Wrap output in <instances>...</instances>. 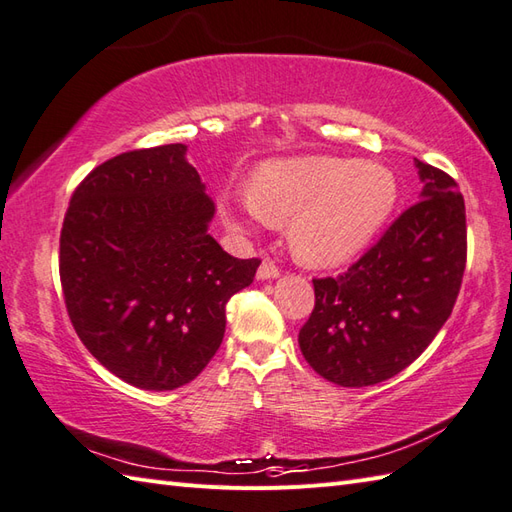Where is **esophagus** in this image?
I'll use <instances>...</instances> for the list:
<instances>
[{
	"label": "esophagus",
	"instance_id": "obj_1",
	"mask_svg": "<svg viewBox=\"0 0 512 512\" xmlns=\"http://www.w3.org/2000/svg\"><path fill=\"white\" fill-rule=\"evenodd\" d=\"M281 275V270H279V266L275 264V261H270V259H264L261 261V266L257 268V279H277Z\"/></svg>",
	"mask_w": 512,
	"mask_h": 512
}]
</instances>
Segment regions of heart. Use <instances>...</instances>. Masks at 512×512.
<instances>
[{
  "instance_id": "b5f03b06",
  "label": "heart",
  "mask_w": 512,
  "mask_h": 512,
  "mask_svg": "<svg viewBox=\"0 0 512 512\" xmlns=\"http://www.w3.org/2000/svg\"><path fill=\"white\" fill-rule=\"evenodd\" d=\"M395 174L379 163L344 157L275 159L251 176V192L224 194L222 216L233 231L288 222L292 253L310 266H336L358 255L397 202Z\"/></svg>"
}]
</instances>
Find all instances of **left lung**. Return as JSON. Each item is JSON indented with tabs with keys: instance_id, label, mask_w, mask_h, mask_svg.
<instances>
[{
	"instance_id": "1",
	"label": "left lung",
	"mask_w": 512,
	"mask_h": 512,
	"mask_svg": "<svg viewBox=\"0 0 512 512\" xmlns=\"http://www.w3.org/2000/svg\"><path fill=\"white\" fill-rule=\"evenodd\" d=\"M421 200L338 277L314 279L316 303L299 331L303 358L344 388L397 375L430 347L458 299L467 216L458 183L414 161Z\"/></svg>"
}]
</instances>
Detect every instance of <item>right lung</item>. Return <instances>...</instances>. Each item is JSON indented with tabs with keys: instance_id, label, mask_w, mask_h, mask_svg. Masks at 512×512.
<instances>
[{
	"instance_id": "right-lung-1",
	"label": "right lung",
	"mask_w": 512,
	"mask_h": 512,
	"mask_svg": "<svg viewBox=\"0 0 512 512\" xmlns=\"http://www.w3.org/2000/svg\"><path fill=\"white\" fill-rule=\"evenodd\" d=\"M183 144L122 152L71 194L58 272L71 325L113 375L144 390L196 379L220 349L227 303L261 261L207 233L213 200Z\"/></svg>"
}]
</instances>
